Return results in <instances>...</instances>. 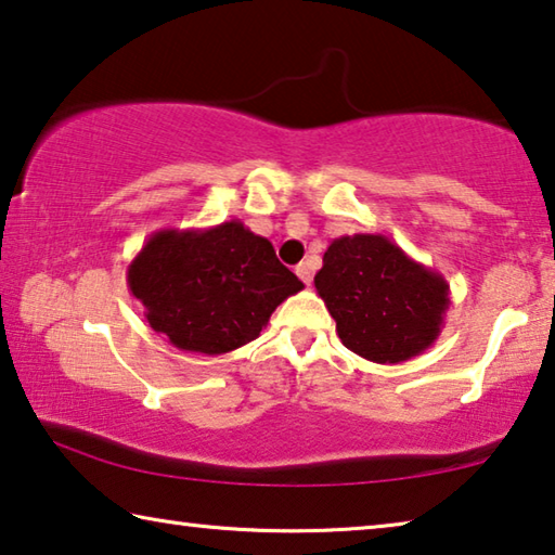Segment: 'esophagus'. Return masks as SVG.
I'll return each mask as SVG.
<instances>
[{"instance_id":"1","label":"esophagus","mask_w":555,"mask_h":555,"mask_svg":"<svg viewBox=\"0 0 555 555\" xmlns=\"http://www.w3.org/2000/svg\"><path fill=\"white\" fill-rule=\"evenodd\" d=\"M296 274L300 276V281H304L306 286H311V281H313V267H311V261H300V264L296 267Z\"/></svg>"}]
</instances>
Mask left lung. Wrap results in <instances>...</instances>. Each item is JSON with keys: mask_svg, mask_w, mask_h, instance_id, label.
<instances>
[{"mask_svg": "<svg viewBox=\"0 0 555 555\" xmlns=\"http://www.w3.org/2000/svg\"><path fill=\"white\" fill-rule=\"evenodd\" d=\"M315 291L347 350L377 364L426 352L443 331L450 286L384 234H343L323 255Z\"/></svg>", "mask_w": 555, "mask_h": 555, "instance_id": "obj_1", "label": "left lung"}]
</instances>
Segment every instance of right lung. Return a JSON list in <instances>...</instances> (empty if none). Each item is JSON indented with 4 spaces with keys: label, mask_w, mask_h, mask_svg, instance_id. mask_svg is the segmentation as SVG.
<instances>
[{
    "label": "right lung",
    "mask_w": 555,
    "mask_h": 555,
    "mask_svg": "<svg viewBox=\"0 0 555 555\" xmlns=\"http://www.w3.org/2000/svg\"><path fill=\"white\" fill-rule=\"evenodd\" d=\"M127 286L178 350L224 354L257 340L271 313L304 288L267 237L240 220L164 228L127 267Z\"/></svg>",
    "instance_id": "obj_1"
}]
</instances>
